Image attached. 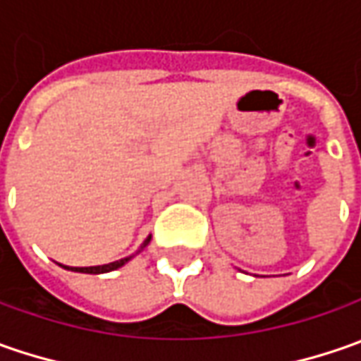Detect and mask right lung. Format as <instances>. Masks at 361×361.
I'll return each mask as SVG.
<instances>
[{
    "label": "right lung",
    "mask_w": 361,
    "mask_h": 361,
    "mask_svg": "<svg viewBox=\"0 0 361 361\" xmlns=\"http://www.w3.org/2000/svg\"><path fill=\"white\" fill-rule=\"evenodd\" d=\"M148 243H150V237H146L145 243L140 245V249H138L136 253H140ZM132 257L134 255L124 257V259H118V261H112V263H108V265H94V267H68V265H62V263H58V265H62L63 269H68V271H76V273H92V275H98V273H108V271L120 269L122 265H126V263L130 261Z\"/></svg>",
    "instance_id": "right-lung-1"
}]
</instances>
